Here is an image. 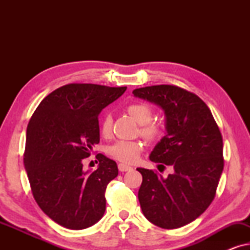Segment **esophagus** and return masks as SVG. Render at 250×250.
Segmentation results:
<instances>
[{
	"label": "esophagus",
	"mask_w": 250,
	"mask_h": 250,
	"mask_svg": "<svg viewBox=\"0 0 250 250\" xmlns=\"http://www.w3.org/2000/svg\"><path fill=\"white\" fill-rule=\"evenodd\" d=\"M118 169L121 170V172H128V170H132L133 168H132L131 166L125 165V164H119V165H118Z\"/></svg>",
	"instance_id": "obj_1"
}]
</instances>
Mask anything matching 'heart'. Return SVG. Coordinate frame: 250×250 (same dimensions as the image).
Returning a JSON list of instances; mask_svg holds the SVG:
<instances>
[{
    "label": "heart",
    "mask_w": 250,
    "mask_h": 250,
    "mask_svg": "<svg viewBox=\"0 0 250 250\" xmlns=\"http://www.w3.org/2000/svg\"><path fill=\"white\" fill-rule=\"evenodd\" d=\"M127 112L140 124V133L149 142H155L163 135L162 125L152 121L153 110L148 104L134 102L127 105ZM112 128V117L105 112L100 123L102 135H110ZM143 150V145L139 141H124L119 140L108 148L109 156L121 163L133 164L139 159Z\"/></svg>",
    "instance_id": "obj_1"
}]
</instances>
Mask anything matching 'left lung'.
<instances>
[{
    "mask_svg": "<svg viewBox=\"0 0 250 250\" xmlns=\"http://www.w3.org/2000/svg\"><path fill=\"white\" fill-rule=\"evenodd\" d=\"M135 97L165 111L166 135L150 160L169 165L163 177L152 169L142 174L139 201L146 220L163 229H177L199 217L214 200L223 172V139L207 104L192 92L175 85H153L133 91Z\"/></svg>",
    "mask_w": 250,
    "mask_h": 250,
    "instance_id": "obj_1",
    "label": "left lung"
}]
</instances>
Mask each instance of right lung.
<instances>
[{
  "mask_svg": "<svg viewBox=\"0 0 250 250\" xmlns=\"http://www.w3.org/2000/svg\"><path fill=\"white\" fill-rule=\"evenodd\" d=\"M126 86L73 83L50 93L27 126L23 164L34 199L61 227L83 230L105 210V189L117 164L99 153V167L84 172L82 160L100 142L99 114Z\"/></svg>",
  "mask_w": 250,
  "mask_h": 250,
  "instance_id": "1",
  "label": "right lung"
}]
</instances>
